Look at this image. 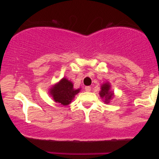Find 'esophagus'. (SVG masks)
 <instances>
[{
	"instance_id": "34e87169",
	"label": "esophagus",
	"mask_w": 159,
	"mask_h": 159,
	"mask_svg": "<svg viewBox=\"0 0 159 159\" xmlns=\"http://www.w3.org/2000/svg\"><path fill=\"white\" fill-rule=\"evenodd\" d=\"M91 88L90 87V86H87V87H85L86 91H91Z\"/></svg>"
}]
</instances>
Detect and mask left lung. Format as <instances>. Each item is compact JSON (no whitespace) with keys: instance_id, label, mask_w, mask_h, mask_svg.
<instances>
[{"instance_id":"8db88e82","label":"left lung","mask_w":159,"mask_h":159,"mask_svg":"<svg viewBox=\"0 0 159 159\" xmlns=\"http://www.w3.org/2000/svg\"><path fill=\"white\" fill-rule=\"evenodd\" d=\"M99 94L105 104L110 103L111 101L113 99V98L115 97V94H114V91L111 90V85L108 81L103 83L101 85Z\"/></svg>"}]
</instances>
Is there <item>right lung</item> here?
<instances>
[{"label":"right lung","instance_id":"obj_1","mask_svg":"<svg viewBox=\"0 0 159 159\" xmlns=\"http://www.w3.org/2000/svg\"><path fill=\"white\" fill-rule=\"evenodd\" d=\"M81 89H75L70 80L63 78L55 83L49 89V94L54 101L62 105H68L71 103L75 95L80 92Z\"/></svg>","mask_w":159,"mask_h":159}]
</instances>
